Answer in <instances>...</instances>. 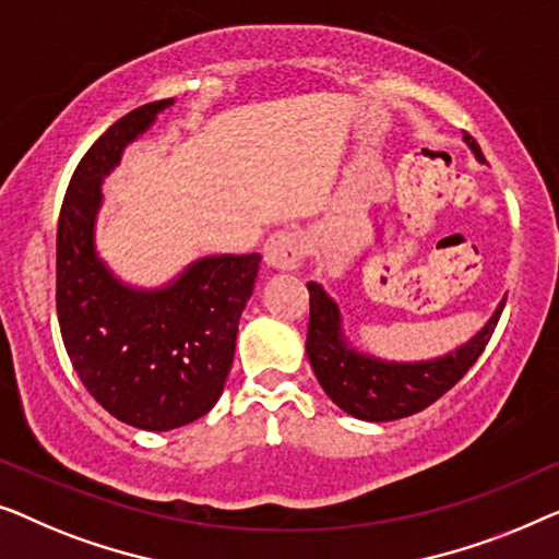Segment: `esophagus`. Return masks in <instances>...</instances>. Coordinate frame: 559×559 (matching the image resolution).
Masks as SVG:
<instances>
[{"label":"esophagus","instance_id":"34e87169","mask_svg":"<svg viewBox=\"0 0 559 559\" xmlns=\"http://www.w3.org/2000/svg\"><path fill=\"white\" fill-rule=\"evenodd\" d=\"M306 253H309V246L298 230H278L265 242V263L276 271H296Z\"/></svg>","mask_w":559,"mask_h":559}]
</instances>
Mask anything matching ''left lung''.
Returning a JSON list of instances; mask_svg holds the SVG:
<instances>
[{
	"mask_svg": "<svg viewBox=\"0 0 559 559\" xmlns=\"http://www.w3.org/2000/svg\"><path fill=\"white\" fill-rule=\"evenodd\" d=\"M478 162L484 154L474 136L463 133ZM311 317L306 334V355L313 374L332 403L352 418L367 423H388L415 415L445 395L463 374L474 367L489 344L504 301L493 309L491 319L466 344L436 359L390 361L352 347L342 329L340 306L319 283H309Z\"/></svg>",
	"mask_w": 559,
	"mask_h": 559,
	"instance_id": "obj_1",
	"label": "left lung"
}]
</instances>
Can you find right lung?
I'll return each instance as SVG.
<instances>
[{"mask_svg":"<svg viewBox=\"0 0 559 559\" xmlns=\"http://www.w3.org/2000/svg\"><path fill=\"white\" fill-rule=\"evenodd\" d=\"M175 98L126 114L73 171L58 219V321L85 390L116 420L175 430L223 395L261 255H204L159 288L123 283L96 248L104 177Z\"/></svg>","mask_w":559,"mask_h":559,"instance_id":"1","label":"right lung"}]
</instances>
